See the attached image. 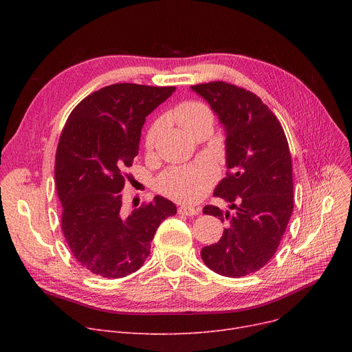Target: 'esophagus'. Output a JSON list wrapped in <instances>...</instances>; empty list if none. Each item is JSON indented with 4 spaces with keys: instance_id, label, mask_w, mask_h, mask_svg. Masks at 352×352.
<instances>
[{
    "instance_id": "obj_1",
    "label": "esophagus",
    "mask_w": 352,
    "mask_h": 352,
    "mask_svg": "<svg viewBox=\"0 0 352 352\" xmlns=\"http://www.w3.org/2000/svg\"><path fill=\"white\" fill-rule=\"evenodd\" d=\"M198 212H199V208H195V207H191V206H181L178 208V214H181V215L192 217V215H197Z\"/></svg>"
}]
</instances>
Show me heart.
Segmentation results:
<instances>
[{
    "instance_id": "1",
    "label": "heart",
    "mask_w": 352,
    "mask_h": 352,
    "mask_svg": "<svg viewBox=\"0 0 352 352\" xmlns=\"http://www.w3.org/2000/svg\"><path fill=\"white\" fill-rule=\"evenodd\" d=\"M177 122L192 134L195 129L204 122H212L214 117L211 109L198 101H186L179 104L173 113ZM164 126L162 120H157L151 124L145 135V148L148 151L155 146L157 138ZM215 171L211 165L199 162L194 165L171 166L164 171L158 179V190L173 199L182 202H194L204 195L215 181Z\"/></svg>"
}]
</instances>
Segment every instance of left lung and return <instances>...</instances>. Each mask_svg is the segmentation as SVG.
<instances>
[{"label":"left lung","instance_id":"1","mask_svg":"<svg viewBox=\"0 0 352 352\" xmlns=\"http://www.w3.org/2000/svg\"><path fill=\"white\" fill-rule=\"evenodd\" d=\"M191 89L210 104L226 129L228 171L214 195L235 210H202L218 217L226 230L218 243L201 250V258L214 272L238 278L261 270L287 230L294 210L289 146L280 121L251 91L224 81Z\"/></svg>","mask_w":352,"mask_h":352}]
</instances>
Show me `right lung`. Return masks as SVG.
<instances>
[{
  "label": "right lung",
  "mask_w": 352,
  "mask_h": 352,
  "mask_svg": "<svg viewBox=\"0 0 352 352\" xmlns=\"http://www.w3.org/2000/svg\"><path fill=\"white\" fill-rule=\"evenodd\" d=\"M175 87L113 84L85 97L69 114L55 154L61 228L78 264L104 278L135 272L150 255L157 228L177 214L157 195L129 215L122 211L125 171L138 155L145 117Z\"/></svg>",
  "instance_id": "add662e5"
}]
</instances>
